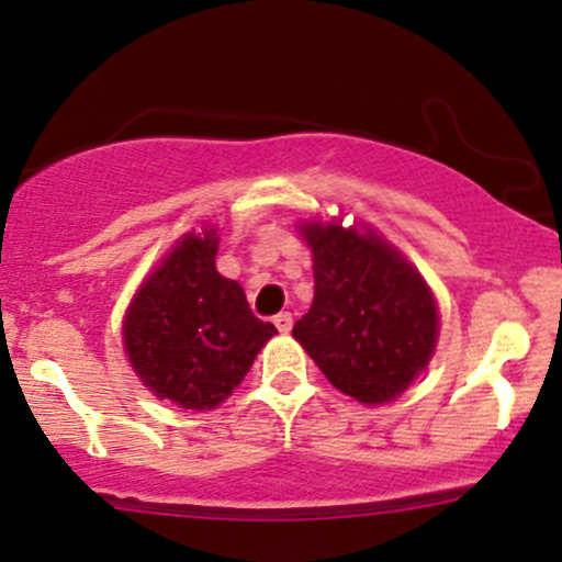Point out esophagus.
Masks as SVG:
<instances>
[{"instance_id": "esophagus-1", "label": "esophagus", "mask_w": 562, "mask_h": 562, "mask_svg": "<svg viewBox=\"0 0 562 562\" xmlns=\"http://www.w3.org/2000/svg\"><path fill=\"white\" fill-rule=\"evenodd\" d=\"M274 325H277V330H280V333H291V328H293V314L291 312H280L274 317Z\"/></svg>"}]
</instances>
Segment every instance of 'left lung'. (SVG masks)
<instances>
[{
  "mask_svg": "<svg viewBox=\"0 0 562 562\" xmlns=\"http://www.w3.org/2000/svg\"><path fill=\"white\" fill-rule=\"evenodd\" d=\"M314 261L312 310L293 325L325 379L357 403L403 394L437 344L435 295L403 252L368 226H301Z\"/></svg>",
  "mask_w": 562,
  "mask_h": 562,
  "instance_id": "8db88e82",
  "label": "left lung"
}]
</instances>
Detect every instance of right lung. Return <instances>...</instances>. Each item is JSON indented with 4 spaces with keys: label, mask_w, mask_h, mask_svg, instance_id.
<instances>
[{
    "label": "right lung",
    "mask_w": 562,
    "mask_h": 562,
    "mask_svg": "<svg viewBox=\"0 0 562 562\" xmlns=\"http://www.w3.org/2000/svg\"><path fill=\"white\" fill-rule=\"evenodd\" d=\"M215 252V229L183 234L133 295L122 323L144 386L189 411L224 403L277 333L250 312L239 282L218 274Z\"/></svg>",
    "instance_id": "1"
}]
</instances>
